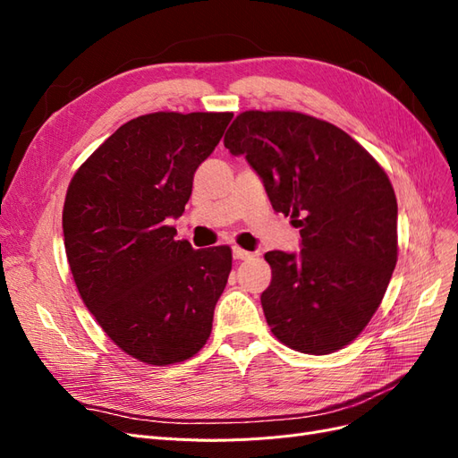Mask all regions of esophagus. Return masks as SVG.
I'll use <instances>...</instances> for the list:
<instances>
[{
    "instance_id": "34e87169",
    "label": "esophagus",
    "mask_w": 458,
    "mask_h": 458,
    "mask_svg": "<svg viewBox=\"0 0 458 458\" xmlns=\"http://www.w3.org/2000/svg\"><path fill=\"white\" fill-rule=\"evenodd\" d=\"M250 256H252V252L244 250V248H241V246H234L233 248V258L234 259H246V258H250Z\"/></svg>"
}]
</instances>
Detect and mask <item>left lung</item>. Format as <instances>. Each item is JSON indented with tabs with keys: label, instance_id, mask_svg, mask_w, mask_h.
Here are the masks:
<instances>
[{
	"label": "left lung",
	"instance_id": "1",
	"mask_svg": "<svg viewBox=\"0 0 458 458\" xmlns=\"http://www.w3.org/2000/svg\"><path fill=\"white\" fill-rule=\"evenodd\" d=\"M258 172L275 212L300 227L301 252H267L261 308L288 348L328 355L377 313L397 263V200L369 150L327 120L246 110L224 137Z\"/></svg>",
	"mask_w": 458,
	"mask_h": 458
}]
</instances>
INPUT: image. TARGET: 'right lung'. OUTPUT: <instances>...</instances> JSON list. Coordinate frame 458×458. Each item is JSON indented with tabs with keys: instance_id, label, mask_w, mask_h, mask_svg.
Masks as SVG:
<instances>
[{
	"instance_id": "1",
	"label": "right lung",
	"mask_w": 458,
	"mask_h": 458,
	"mask_svg": "<svg viewBox=\"0 0 458 458\" xmlns=\"http://www.w3.org/2000/svg\"><path fill=\"white\" fill-rule=\"evenodd\" d=\"M233 113H150L120 126L80 165L63 208L64 250L80 298L118 348L175 365L210 338L233 266L229 246L175 241L192 177Z\"/></svg>"
}]
</instances>
